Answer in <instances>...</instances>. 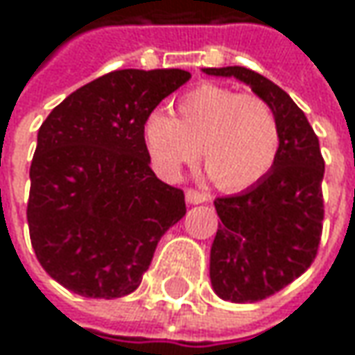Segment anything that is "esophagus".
I'll return each mask as SVG.
<instances>
[{
	"label": "esophagus",
	"instance_id": "esophagus-1",
	"mask_svg": "<svg viewBox=\"0 0 355 355\" xmlns=\"http://www.w3.org/2000/svg\"><path fill=\"white\" fill-rule=\"evenodd\" d=\"M185 201H187V203H191V205L205 203V201H207V193H205V191H201V189H193V187H189V189L185 191Z\"/></svg>",
	"mask_w": 355,
	"mask_h": 355
}]
</instances>
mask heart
<instances>
[{
	"label": "heart",
	"mask_w": 355,
	"mask_h": 355,
	"mask_svg": "<svg viewBox=\"0 0 355 355\" xmlns=\"http://www.w3.org/2000/svg\"><path fill=\"white\" fill-rule=\"evenodd\" d=\"M173 114L156 110L144 122V144L156 170L175 178L199 156L221 189H243L265 178L280 150L279 120L252 92L199 85L175 103Z\"/></svg>",
	"instance_id": "1"
}]
</instances>
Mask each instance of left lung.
Returning a JSON list of instances; mask_svg holds the SVG:
<instances>
[{
	"label": "left lung",
	"instance_id": "8db88e82",
	"mask_svg": "<svg viewBox=\"0 0 355 355\" xmlns=\"http://www.w3.org/2000/svg\"><path fill=\"white\" fill-rule=\"evenodd\" d=\"M247 83L275 110L280 150L270 171L237 196L215 199L221 219L211 247L213 291L259 302L298 279L318 254L324 221V157L304 112L266 76L245 67L203 69Z\"/></svg>",
	"mask_w": 355,
	"mask_h": 355
}]
</instances>
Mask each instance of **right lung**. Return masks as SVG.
I'll return each instance as SVG.
<instances>
[{"label":"right lung","mask_w":355,"mask_h":355,"mask_svg":"<svg viewBox=\"0 0 355 355\" xmlns=\"http://www.w3.org/2000/svg\"><path fill=\"white\" fill-rule=\"evenodd\" d=\"M191 78L182 69L98 76L37 134L27 223L49 277L87 298L134 293L162 235L185 215L180 187L150 168L144 122Z\"/></svg>","instance_id":"1"}]
</instances>
